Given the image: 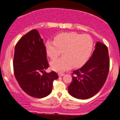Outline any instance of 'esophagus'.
Instances as JSON below:
<instances>
[{"label": "esophagus", "instance_id": "34e87169", "mask_svg": "<svg viewBox=\"0 0 120 120\" xmlns=\"http://www.w3.org/2000/svg\"><path fill=\"white\" fill-rule=\"evenodd\" d=\"M64 73H58V75H59V77H61V76H64Z\"/></svg>", "mask_w": 120, "mask_h": 120}]
</instances>
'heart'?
Returning a JSON list of instances; mask_svg holds the SVG:
<instances>
[{
	"label": "heart",
	"instance_id": "obj_1",
	"mask_svg": "<svg viewBox=\"0 0 120 120\" xmlns=\"http://www.w3.org/2000/svg\"><path fill=\"white\" fill-rule=\"evenodd\" d=\"M93 42L88 35L75 32H65L54 38V42L46 43V51L52 60L56 59L62 52L63 57L50 63L52 70L63 72L72 67L83 66L91 55Z\"/></svg>",
	"mask_w": 120,
	"mask_h": 120
}]
</instances>
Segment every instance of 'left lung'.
I'll use <instances>...</instances> for the list:
<instances>
[{"mask_svg":"<svg viewBox=\"0 0 120 120\" xmlns=\"http://www.w3.org/2000/svg\"><path fill=\"white\" fill-rule=\"evenodd\" d=\"M95 49L88 61L73 71L72 81L68 86L70 95L78 99H87L98 93L104 84L109 69L108 50L105 44L96 43Z\"/></svg>","mask_w":120,"mask_h":120,"instance_id":"left-lung-1","label":"left lung"}]
</instances>
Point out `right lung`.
Returning a JSON list of instances; mask_svg holds the SVG:
<instances>
[{
	"label": "right lung",
	"mask_w": 120,
	"mask_h": 120,
	"mask_svg": "<svg viewBox=\"0 0 120 120\" xmlns=\"http://www.w3.org/2000/svg\"><path fill=\"white\" fill-rule=\"evenodd\" d=\"M14 75L21 88L30 96L43 98L52 92L54 80L59 76L54 71H44L49 67L45 47L36 30L24 35L15 48ZM42 72L43 75L41 74Z\"/></svg>",
	"instance_id": "obj_1"
}]
</instances>
